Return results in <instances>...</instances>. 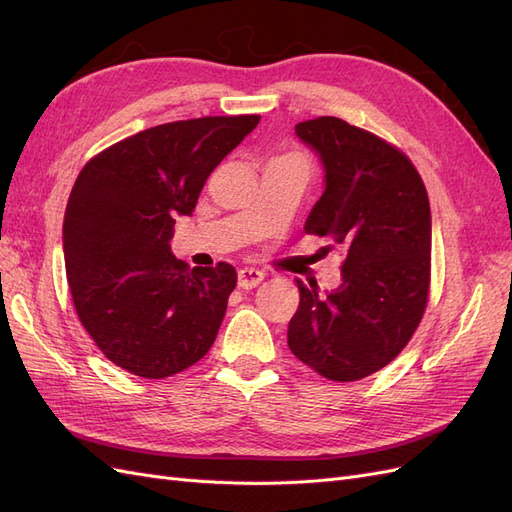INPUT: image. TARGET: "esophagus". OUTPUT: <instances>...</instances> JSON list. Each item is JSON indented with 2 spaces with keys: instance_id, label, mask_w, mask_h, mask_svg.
Wrapping results in <instances>:
<instances>
[{
  "instance_id": "1",
  "label": "esophagus",
  "mask_w": 512,
  "mask_h": 512,
  "mask_svg": "<svg viewBox=\"0 0 512 512\" xmlns=\"http://www.w3.org/2000/svg\"><path fill=\"white\" fill-rule=\"evenodd\" d=\"M262 277H265V273H262L260 269L243 267V269H239V286L241 288H254L262 282Z\"/></svg>"
}]
</instances>
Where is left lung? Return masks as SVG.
I'll list each match as a JSON object with an SVG mask.
<instances>
[{"label":"left lung","instance_id":"left-lung-1","mask_svg":"<svg viewBox=\"0 0 512 512\" xmlns=\"http://www.w3.org/2000/svg\"><path fill=\"white\" fill-rule=\"evenodd\" d=\"M324 170V192L305 232L342 250V284L299 286L288 346L320 376L352 382L389 365L423 318L431 269V211L404 153L337 117L294 126Z\"/></svg>","mask_w":512,"mask_h":512}]
</instances>
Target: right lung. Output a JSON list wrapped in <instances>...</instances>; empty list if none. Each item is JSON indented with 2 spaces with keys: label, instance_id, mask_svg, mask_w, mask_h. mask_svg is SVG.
Here are the masks:
<instances>
[{
  "label": "right lung",
  "instance_id": "obj_1",
  "mask_svg": "<svg viewBox=\"0 0 512 512\" xmlns=\"http://www.w3.org/2000/svg\"><path fill=\"white\" fill-rule=\"evenodd\" d=\"M258 115L173 121L104 149L76 177L64 215L66 275L76 314L108 361L160 380L209 352L237 271L190 269L170 252L177 215Z\"/></svg>",
  "mask_w": 512,
  "mask_h": 512
}]
</instances>
